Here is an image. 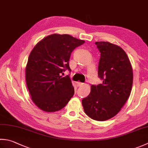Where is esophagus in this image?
Segmentation results:
<instances>
[{
  "label": "esophagus",
  "mask_w": 148,
  "mask_h": 148,
  "mask_svg": "<svg viewBox=\"0 0 148 148\" xmlns=\"http://www.w3.org/2000/svg\"><path fill=\"white\" fill-rule=\"evenodd\" d=\"M77 86H82V85H83V83H81V82H77L76 83Z\"/></svg>",
  "instance_id": "esophagus-1"
}]
</instances>
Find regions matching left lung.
Wrapping results in <instances>:
<instances>
[{"instance_id": "1", "label": "left lung", "mask_w": 148, "mask_h": 148, "mask_svg": "<svg viewBox=\"0 0 148 148\" xmlns=\"http://www.w3.org/2000/svg\"><path fill=\"white\" fill-rule=\"evenodd\" d=\"M101 55L98 76L103 83L91 86L82 99L84 111L95 121H104L117 115L128 100L133 85V71L122 48L108 42H95Z\"/></svg>"}]
</instances>
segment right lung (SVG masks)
Masks as SVG:
<instances>
[{"mask_svg": "<svg viewBox=\"0 0 148 148\" xmlns=\"http://www.w3.org/2000/svg\"><path fill=\"white\" fill-rule=\"evenodd\" d=\"M85 41L69 34H53L46 36L33 48L25 68L27 86L34 103L43 111L62 109L74 94L69 75V60L75 49Z\"/></svg>", "mask_w": 148, "mask_h": 148, "instance_id": "add662e5", "label": "right lung"}]
</instances>
